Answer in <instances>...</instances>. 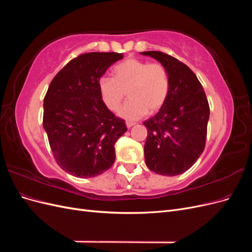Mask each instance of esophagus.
I'll use <instances>...</instances> for the list:
<instances>
[{"label":"esophagus","instance_id":"1","mask_svg":"<svg viewBox=\"0 0 252 252\" xmlns=\"http://www.w3.org/2000/svg\"><path fill=\"white\" fill-rule=\"evenodd\" d=\"M133 125H135V123H133V122H126L127 128H130V127H132Z\"/></svg>","mask_w":252,"mask_h":252}]
</instances>
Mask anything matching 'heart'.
<instances>
[{"label":"heart","instance_id":"b5f03b06","mask_svg":"<svg viewBox=\"0 0 252 252\" xmlns=\"http://www.w3.org/2000/svg\"><path fill=\"white\" fill-rule=\"evenodd\" d=\"M113 78L101 77L97 81L98 94L109 110H116L125 97L129 100L119 109V116L136 120L147 111L161 109L169 94L170 81L166 67L140 59H127L112 69Z\"/></svg>","mask_w":252,"mask_h":252}]
</instances>
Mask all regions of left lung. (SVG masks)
<instances>
[{
	"label": "left lung",
	"mask_w": 252,
	"mask_h": 252,
	"mask_svg": "<svg viewBox=\"0 0 252 252\" xmlns=\"http://www.w3.org/2000/svg\"><path fill=\"white\" fill-rule=\"evenodd\" d=\"M166 67L170 87L165 104L144 122L147 139L145 162L158 174L173 177L187 171L203 154L209 104L202 84L190 68L161 51H144Z\"/></svg>",
	"instance_id": "1"
}]
</instances>
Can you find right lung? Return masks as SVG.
Returning <instances> with one entry per match:
<instances>
[{"mask_svg": "<svg viewBox=\"0 0 252 252\" xmlns=\"http://www.w3.org/2000/svg\"><path fill=\"white\" fill-rule=\"evenodd\" d=\"M118 52H88L61 69L44 97L43 127L52 155L64 171L87 179L108 170L114 144L127 128L105 106L97 81L117 61Z\"/></svg>", "mask_w": 252, "mask_h": 252, "instance_id": "obj_1", "label": "right lung"}]
</instances>
